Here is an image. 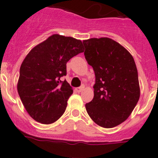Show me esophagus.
I'll return each instance as SVG.
<instances>
[{
  "mask_svg": "<svg viewBox=\"0 0 158 158\" xmlns=\"http://www.w3.org/2000/svg\"><path fill=\"white\" fill-rule=\"evenodd\" d=\"M84 89H85V86L82 85V86H81V87H79V88H77L76 91L77 92V93H81V92Z\"/></svg>",
  "mask_w": 158,
  "mask_h": 158,
  "instance_id": "34e87169",
  "label": "esophagus"
}]
</instances>
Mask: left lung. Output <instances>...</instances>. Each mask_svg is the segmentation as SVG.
Wrapping results in <instances>:
<instances>
[{
    "label": "left lung",
    "mask_w": 158,
    "mask_h": 158,
    "mask_svg": "<svg viewBox=\"0 0 158 158\" xmlns=\"http://www.w3.org/2000/svg\"><path fill=\"white\" fill-rule=\"evenodd\" d=\"M84 52L96 76L94 97L85 104L90 118L104 128L130 116L140 97L138 70L127 49L109 38L84 40Z\"/></svg>",
    "instance_id": "obj_1"
}]
</instances>
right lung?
I'll use <instances>...</instances> for the list:
<instances>
[{
	"label": "right lung",
	"instance_id": "1",
	"mask_svg": "<svg viewBox=\"0 0 158 158\" xmlns=\"http://www.w3.org/2000/svg\"><path fill=\"white\" fill-rule=\"evenodd\" d=\"M84 52L81 40L55 34L28 53L19 69L17 90L25 109L35 120L51 124L63 115L73 89L66 81V63Z\"/></svg>",
	"mask_w": 158,
	"mask_h": 158
}]
</instances>
